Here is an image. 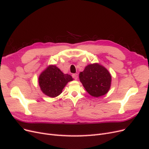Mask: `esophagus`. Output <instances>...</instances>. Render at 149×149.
Segmentation results:
<instances>
[{
    "label": "esophagus",
    "mask_w": 149,
    "mask_h": 149,
    "mask_svg": "<svg viewBox=\"0 0 149 149\" xmlns=\"http://www.w3.org/2000/svg\"><path fill=\"white\" fill-rule=\"evenodd\" d=\"M72 76H73V78L75 79V80H77L78 78V74H72Z\"/></svg>",
    "instance_id": "1"
}]
</instances>
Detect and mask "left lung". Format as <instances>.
Wrapping results in <instances>:
<instances>
[{
  "mask_svg": "<svg viewBox=\"0 0 149 149\" xmlns=\"http://www.w3.org/2000/svg\"><path fill=\"white\" fill-rule=\"evenodd\" d=\"M80 82L90 95L99 97L110 89L112 76L104 66L97 63L89 64L79 74Z\"/></svg>",
  "mask_w": 149,
  "mask_h": 149,
  "instance_id": "obj_1",
  "label": "left lung"
}]
</instances>
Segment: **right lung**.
Segmentation results:
<instances>
[{
    "label": "right lung",
    "instance_id": "1",
    "mask_svg": "<svg viewBox=\"0 0 149 149\" xmlns=\"http://www.w3.org/2000/svg\"><path fill=\"white\" fill-rule=\"evenodd\" d=\"M73 80L70 74H64L56 66L50 65L40 74L38 84L44 94L55 97L62 93L67 83Z\"/></svg>",
    "mask_w": 149,
    "mask_h": 149
}]
</instances>
